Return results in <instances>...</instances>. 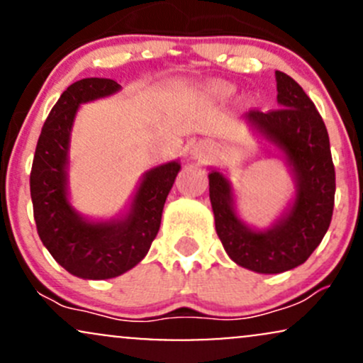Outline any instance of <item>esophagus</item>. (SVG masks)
I'll return each mask as SVG.
<instances>
[{"label": "esophagus", "mask_w": 363, "mask_h": 363, "mask_svg": "<svg viewBox=\"0 0 363 363\" xmlns=\"http://www.w3.org/2000/svg\"><path fill=\"white\" fill-rule=\"evenodd\" d=\"M208 152H210V147H208L206 143H201V145H198V147L194 148V157L201 158V157H205Z\"/></svg>", "instance_id": "34e87169"}]
</instances>
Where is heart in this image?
Wrapping results in <instances>:
<instances>
[{
  "instance_id": "obj_1",
  "label": "heart",
  "mask_w": 363,
  "mask_h": 363,
  "mask_svg": "<svg viewBox=\"0 0 363 363\" xmlns=\"http://www.w3.org/2000/svg\"><path fill=\"white\" fill-rule=\"evenodd\" d=\"M230 90H232V86H228V85H218V86H216V91H218V94H228Z\"/></svg>"
}]
</instances>
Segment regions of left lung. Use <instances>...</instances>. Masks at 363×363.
<instances>
[{"label":"left lung","instance_id":"obj_1","mask_svg":"<svg viewBox=\"0 0 363 363\" xmlns=\"http://www.w3.org/2000/svg\"><path fill=\"white\" fill-rule=\"evenodd\" d=\"M277 89L280 109H254L247 119L294 167L297 198L285 218L269 230H251L237 218L227 179L216 170L208 174L215 228L225 251L239 266L268 274L289 272L314 252L331 223L336 189L328 129L314 102L286 73L277 72Z\"/></svg>","mask_w":363,"mask_h":363}]
</instances>
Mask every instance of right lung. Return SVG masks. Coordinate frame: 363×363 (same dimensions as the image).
I'll list each match as a JSON object with an SVG mask.
<instances>
[{"label":"right lung","instance_id":"add662e5","mask_svg":"<svg viewBox=\"0 0 363 363\" xmlns=\"http://www.w3.org/2000/svg\"><path fill=\"white\" fill-rule=\"evenodd\" d=\"M119 89V83L109 78H83L69 85L45 119L32 162L30 196L37 234L66 272L86 280L119 277L147 256L160 228L165 199L181 169L179 162H169L145 174L124 220L91 223L69 206L66 162L78 106Z\"/></svg>","mask_w":363,"mask_h":363}]
</instances>
